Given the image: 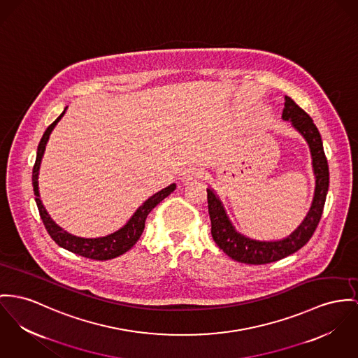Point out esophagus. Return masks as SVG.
<instances>
[{
    "mask_svg": "<svg viewBox=\"0 0 358 358\" xmlns=\"http://www.w3.org/2000/svg\"><path fill=\"white\" fill-rule=\"evenodd\" d=\"M201 174H203V171L199 166H188L181 171V180L184 182H192V181H196L197 178H200Z\"/></svg>",
    "mask_w": 358,
    "mask_h": 358,
    "instance_id": "esophagus-1",
    "label": "esophagus"
}]
</instances>
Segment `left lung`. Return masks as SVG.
Listing matches in <instances>:
<instances>
[{"label": "left lung", "mask_w": 358, "mask_h": 358, "mask_svg": "<svg viewBox=\"0 0 358 358\" xmlns=\"http://www.w3.org/2000/svg\"><path fill=\"white\" fill-rule=\"evenodd\" d=\"M282 118L285 121H290L292 127L305 138L309 145L315 174L313 200L301 224L290 236L276 241H260L249 238L237 231L226 214L220 196L211 187L207 188L213 238L227 256L240 263L267 264L297 252L310 240L323 214L329 192L330 173L322 136L312 118L290 96H285Z\"/></svg>", "instance_id": "1"}]
</instances>
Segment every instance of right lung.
<instances>
[{
	"instance_id": "1",
	"label": "right lung",
	"mask_w": 358,
	"mask_h": 358,
	"mask_svg": "<svg viewBox=\"0 0 358 358\" xmlns=\"http://www.w3.org/2000/svg\"><path fill=\"white\" fill-rule=\"evenodd\" d=\"M66 109L68 108H65L55 122L48 127V129L45 131L43 136L39 141L35 165L32 169V187H34L35 201H36L41 218L43 220V224H45L48 233L50 234V237L55 240V244H58L59 247L64 248L69 252H73L76 255H80V256L88 257V259H94V260L114 259V257L125 253L127 250H129L138 243V240L144 230V223H145L147 215L151 213V210L154 207H157L165 197H167L176 189V184H170L169 187H166L165 189L148 197L121 229H118L117 231L108 234L105 237L84 238V237L73 236V234L68 233L66 230H64L61 226H58L55 223V220H52V217L49 215V213L46 211L45 206L41 200L39 187H38V176H39V167H41V162H42V158H43V154L46 150V144L50 138V134L53 132V129H55V125L59 122V120L64 117Z\"/></svg>"
}]
</instances>
